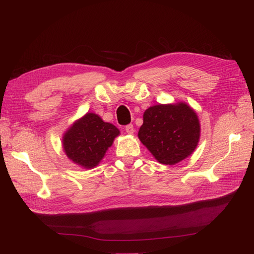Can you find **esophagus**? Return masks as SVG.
I'll use <instances>...</instances> for the list:
<instances>
[{
    "label": "esophagus",
    "mask_w": 254,
    "mask_h": 254,
    "mask_svg": "<svg viewBox=\"0 0 254 254\" xmlns=\"http://www.w3.org/2000/svg\"><path fill=\"white\" fill-rule=\"evenodd\" d=\"M125 130H126V132H127L128 134H133V132H134L133 125H132V124H129V125H127V126H126V128H125Z\"/></svg>",
    "instance_id": "34e87169"
}]
</instances>
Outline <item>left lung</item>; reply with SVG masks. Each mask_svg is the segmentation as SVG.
I'll return each instance as SVG.
<instances>
[{"instance_id":"obj_1","label":"left lung","mask_w":254,"mask_h":254,"mask_svg":"<svg viewBox=\"0 0 254 254\" xmlns=\"http://www.w3.org/2000/svg\"><path fill=\"white\" fill-rule=\"evenodd\" d=\"M137 136L158 162L175 165L196 149L200 123L195 110L186 103L159 104L145 110Z\"/></svg>"}]
</instances>
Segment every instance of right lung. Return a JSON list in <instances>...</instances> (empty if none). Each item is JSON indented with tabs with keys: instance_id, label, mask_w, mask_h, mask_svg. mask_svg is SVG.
I'll return each instance as SVG.
<instances>
[{
	"instance_id": "add662e5",
	"label": "right lung",
	"mask_w": 254,
	"mask_h": 254,
	"mask_svg": "<svg viewBox=\"0 0 254 254\" xmlns=\"http://www.w3.org/2000/svg\"><path fill=\"white\" fill-rule=\"evenodd\" d=\"M120 130L99 115L88 112L76 120L63 136V148L72 162L86 170L99 164Z\"/></svg>"
}]
</instances>
